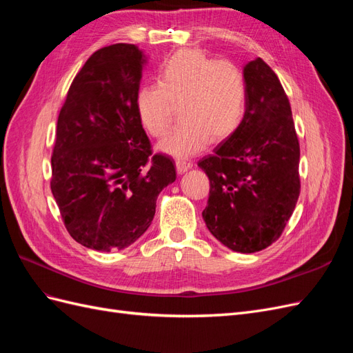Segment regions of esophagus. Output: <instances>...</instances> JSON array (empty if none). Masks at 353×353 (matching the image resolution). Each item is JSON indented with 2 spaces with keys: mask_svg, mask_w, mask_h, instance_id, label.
<instances>
[{
  "mask_svg": "<svg viewBox=\"0 0 353 353\" xmlns=\"http://www.w3.org/2000/svg\"><path fill=\"white\" fill-rule=\"evenodd\" d=\"M193 168V162H190L187 159H178L176 160V170L178 174H184L188 169Z\"/></svg>",
  "mask_w": 353,
  "mask_h": 353,
  "instance_id": "esophagus-1",
  "label": "esophagus"
}]
</instances>
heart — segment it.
Segmentation results:
<instances>
[{
    "instance_id": "heart-1",
    "label": "heart",
    "mask_w": 353,
    "mask_h": 353,
    "mask_svg": "<svg viewBox=\"0 0 353 353\" xmlns=\"http://www.w3.org/2000/svg\"><path fill=\"white\" fill-rule=\"evenodd\" d=\"M157 82L137 91L135 108L144 130L162 138L179 105L183 122L159 144V152L174 157L196 154L225 140L240 126L248 105V82L243 70L216 60L199 48L179 50L157 70Z\"/></svg>"
}]
</instances>
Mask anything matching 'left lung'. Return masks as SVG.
<instances>
[{"label":"left lung","mask_w":353,"mask_h":353,"mask_svg":"<svg viewBox=\"0 0 353 353\" xmlns=\"http://www.w3.org/2000/svg\"><path fill=\"white\" fill-rule=\"evenodd\" d=\"M248 105L237 131L197 163L209 176L203 219L228 249L254 253L281 236L301 193L290 103L274 70L258 57L243 68Z\"/></svg>","instance_id":"obj_1"}]
</instances>
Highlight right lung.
<instances>
[{
  "label": "right lung",
  "instance_id": "1",
  "mask_svg": "<svg viewBox=\"0 0 353 353\" xmlns=\"http://www.w3.org/2000/svg\"><path fill=\"white\" fill-rule=\"evenodd\" d=\"M144 65L134 44L95 51L59 114L51 191L72 239L92 250H122L140 239L160 191L176 179L172 159L152 156L138 119Z\"/></svg>",
  "mask_w": 353,
  "mask_h": 353
}]
</instances>
